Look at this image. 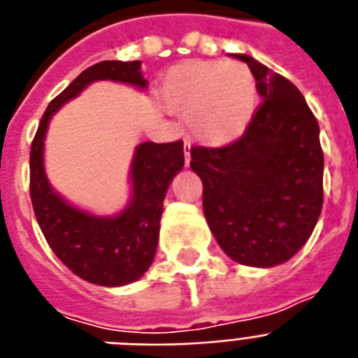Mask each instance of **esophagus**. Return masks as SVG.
I'll list each match as a JSON object with an SVG mask.
<instances>
[{"label": "esophagus", "mask_w": 358, "mask_h": 358, "mask_svg": "<svg viewBox=\"0 0 358 358\" xmlns=\"http://www.w3.org/2000/svg\"><path fill=\"white\" fill-rule=\"evenodd\" d=\"M185 164H190V141H185Z\"/></svg>", "instance_id": "esophagus-1"}]
</instances>
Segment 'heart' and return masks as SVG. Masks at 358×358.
<instances>
[{
    "label": "heart",
    "mask_w": 358,
    "mask_h": 358,
    "mask_svg": "<svg viewBox=\"0 0 358 358\" xmlns=\"http://www.w3.org/2000/svg\"><path fill=\"white\" fill-rule=\"evenodd\" d=\"M160 106L187 115L188 130L209 145H226L245 134L257 110L254 74L235 61H185L159 85Z\"/></svg>",
    "instance_id": "obj_1"
}]
</instances>
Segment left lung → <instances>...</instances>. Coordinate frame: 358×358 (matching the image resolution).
I'll return each instance as SVG.
<instances>
[{
    "label": "left lung",
    "instance_id": "left-lung-1",
    "mask_svg": "<svg viewBox=\"0 0 358 358\" xmlns=\"http://www.w3.org/2000/svg\"><path fill=\"white\" fill-rule=\"evenodd\" d=\"M263 101L245 134L222 148H190L203 213L231 259L273 267L301 250L323 207L320 124L301 91L248 55Z\"/></svg>",
    "mask_w": 358,
    "mask_h": 358
}]
</instances>
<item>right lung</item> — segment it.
<instances>
[{"label": "right lung", "mask_w": 358, "mask_h": 358, "mask_svg": "<svg viewBox=\"0 0 358 358\" xmlns=\"http://www.w3.org/2000/svg\"><path fill=\"white\" fill-rule=\"evenodd\" d=\"M140 69L141 61H101L85 69L48 104L29 153V194L44 239L74 274L108 287L134 282L153 263L166 190L185 164L182 141L140 143L132 162V201L117 217L99 218L69 205L50 188L43 166L44 134L52 113L95 80L148 87Z\"/></svg>", "instance_id": "right-lung-1"}]
</instances>
